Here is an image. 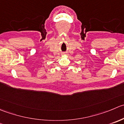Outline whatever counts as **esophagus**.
Segmentation results:
<instances>
[{"label": "esophagus", "mask_w": 124, "mask_h": 124, "mask_svg": "<svg viewBox=\"0 0 124 124\" xmlns=\"http://www.w3.org/2000/svg\"><path fill=\"white\" fill-rule=\"evenodd\" d=\"M62 56H66V55H67V53H62Z\"/></svg>", "instance_id": "esophagus-1"}]
</instances>
